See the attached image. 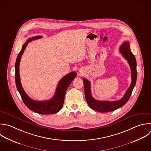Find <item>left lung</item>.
Returning <instances> with one entry per match:
<instances>
[{
    "mask_svg": "<svg viewBox=\"0 0 151 151\" xmlns=\"http://www.w3.org/2000/svg\"><path fill=\"white\" fill-rule=\"evenodd\" d=\"M120 52L124 58L127 61L130 70H131V79L132 82L130 87L126 91L123 97L119 100L113 101H99L94 99L91 94L90 82L86 78H83L84 86V94L86 101L90 107L96 111L101 113H106L114 111L120 107L124 105L129 99L132 92L134 88L137 78L136 70V61L134 55L130 51V45L129 42H124L120 47Z\"/></svg>",
    "mask_w": 151,
    "mask_h": 151,
    "instance_id": "1",
    "label": "left lung"
}]
</instances>
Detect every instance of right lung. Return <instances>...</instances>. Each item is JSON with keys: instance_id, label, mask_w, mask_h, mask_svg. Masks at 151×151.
Returning <instances> with one entry per match:
<instances>
[{"instance_id": "1", "label": "right lung", "mask_w": 151, "mask_h": 151, "mask_svg": "<svg viewBox=\"0 0 151 151\" xmlns=\"http://www.w3.org/2000/svg\"><path fill=\"white\" fill-rule=\"evenodd\" d=\"M41 38H42V36H37L33 38H29L27 41L26 43L23 45L22 50L19 53L16 60L15 82L18 91L20 94L24 104L29 109L41 114H51L57 113L61 109L64 101L65 92L72 81L77 76V73L75 71H73L63 77L58 84L54 97L50 100L40 101L31 99L26 94L22 88L20 80L19 64L21 57L24 54L28 43L31 42L32 40H35Z\"/></svg>"}]
</instances>
